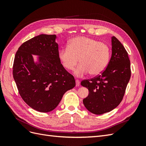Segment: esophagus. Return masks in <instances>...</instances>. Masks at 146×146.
I'll return each mask as SVG.
<instances>
[{"label": "esophagus", "mask_w": 146, "mask_h": 146, "mask_svg": "<svg viewBox=\"0 0 146 146\" xmlns=\"http://www.w3.org/2000/svg\"><path fill=\"white\" fill-rule=\"evenodd\" d=\"M76 86H78L79 85H80V81H79L78 80H76Z\"/></svg>", "instance_id": "34e87169"}]
</instances>
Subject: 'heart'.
I'll return each mask as SVG.
<instances>
[{"label":"heart","mask_w":146,"mask_h":146,"mask_svg":"<svg viewBox=\"0 0 146 146\" xmlns=\"http://www.w3.org/2000/svg\"><path fill=\"white\" fill-rule=\"evenodd\" d=\"M110 48L107 44L86 36H77L69 41L68 46L58 51V58L67 70L79 64L74 73L81 77L89 72L97 76L107 68L110 57Z\"/></svg>","instance_id":"obj_1"}]
</instances>
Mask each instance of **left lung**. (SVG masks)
<instances>
[{
    "instance_id": "1",
    "label": "left lung",
    "mask_w": 146,
    "mask_h": 146,
    "mask_svg": "<svg viewBox=\"0 0 146 146\" xmlns=\"http://www.w3.org/2000/svg\"><path fill=\"white\" fill-rule=\"evenodd\" d=\"M111 45L112 55L107 67L98 76L81 82L89 90L83 104L95 114H102L117 107L131 76L130 61L125 48L115 36L111 38Z\"/></svg>"
}]
</instances>
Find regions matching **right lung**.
<instances>
[{
	"label": "right lung",
	"mask_w": 146,
	"mask_h": 146,
	"mask_svg": "<svg viewBox=\"0 0 146 146\" xmlns=\"http://www.w3.org/2000/svg\"><path fill=\"white\" fill-rule=\"evenodd\" d=\"M55 35L42 34L24 42L16 52L13 78L22 99L42 113L54 110L65 92L76 86L72 75L58 58ZM32 54L39 56L34 62Z\"/></svg>",
	"instance_id": "right-lung-1"
}]
</instances>
